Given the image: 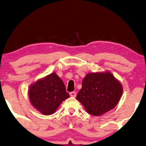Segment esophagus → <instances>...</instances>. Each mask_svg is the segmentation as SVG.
Here are the masks:
<instances>
[{"mask_svg":"<svg viewBox=\"0 0 146 146\" xmlns=\"http://www.w3.org/2000/svg\"><path fill=\"white\" fill-rule=\"evenodd\" d=\"M70 95L71 97H74V98H75V97L76 96V93L74 92V91H72V92L70 93Z\"/></svg>","mask_w":146,"mask_h":146,"instance_id":"34e87169","label":"esophagus"}]
</instances>
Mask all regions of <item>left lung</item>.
<instances>
[{"label": "left lung", "mask_w": 146, "mask_h": 146, "mask_svg": "<svg viewBox=\"0 0 146 146\" xmlns=\"http://www.w3.org/2000/svg\"><path fill=\"white\" fill-rule=\"evenodd\" d=\"M123 86L110 72L87 74L82 89L76 96L89 114L101 116L112 110L118 103Z\"/></svg>", "instance_id": "1"}]
</instances>
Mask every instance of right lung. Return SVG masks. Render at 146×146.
I'll use <instances>...</instances> for the list:
<instances>
[{
  "instance_id": "obj_1",
  "label": "right lung",
  "mask_w": 146,
  "mask_h": 146,
  "mask_svg": "<svg viewBox=\"0 0 146 146\" xmlns=\"http://www.w3.org/2000/svg\"><path fill=\"white\" fill-rule=\"evenodd\" d=\"M28 96L35 109L44 115H51L70 95L64 82L54 72L32 84Z\"/></svg>"
}]
</instances>
